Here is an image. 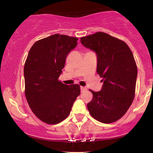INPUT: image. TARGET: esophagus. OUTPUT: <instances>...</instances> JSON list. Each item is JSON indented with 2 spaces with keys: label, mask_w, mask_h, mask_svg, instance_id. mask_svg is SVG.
<instances>
[{
  "label": "esophagus",
  "mask_w": 153,
  "mask_h": 153,
  "mask_svg": "<svg viewBox=\"0 0 153 153\" xmlns=\"http://www.w3.org/2000/svg\"><path fill=\"white\" fill-rule=\"evenodd\" d=\"M86 88L85 87H83V86H81L80 87V91H81V92H83V91H85V90H86Z\"/></svg>",
  "instance_id": "obj_1"
}]
</instances>
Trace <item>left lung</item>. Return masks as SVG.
Masks as SVG:
<instances>
[{"mask_svg":"<svg viewBox=\"0 0 153 153\" xmlns=\"http://www.w3.org/2000/svg\"><path fill=\"white\" fill-rule=\"evenodd\" d=\"M80 42L96 52V71L103 81L100 91L90 90L89 113L100 122H114L125 114L134 98L137 68L132 52L124 42L104 32L83 36Z\"/></svg>","mask_w":153,"mask_h":153,"instance_id":"8db88e82","label":"left lung"}]
</instances>
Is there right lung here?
<instances>
[{
  "mask_svg": "<svg viewBox=\"0 0 153 153\" xmlns=\"http://www.w3.org/2000/svg\"><path fill=\"white\" fill-rule=\"evenodd\" d=\"M78 39L53 34L36 42L28 54L24 69L25 96L33 113L47 124L65 119L80 94L78 84L68 85L58 80Z\"/></svg>",
  "mask_w": 153,
  "mask_h": 153,
  "instance_id": "1",
  "label": "right lung"
}]
</instances>
